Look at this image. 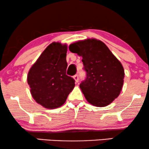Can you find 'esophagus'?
Returning <instances> with one entry per match:
<instances>
[{
  "mask_svg": "<svg viewBox=\"0 0 149 149\" xmlns=\"http://www.w3.org/2000/svg\"><path fill=\"white\" fill-rule=\"evenodd\" d=\"M73 78H74V79L75 80V82L76 83H77V82L79 81V76L77 74H75L74 77H73Z\"/></svg>",
  "mask_w": 149,
  "mask_h": 149,
  "instance_id": "obj_1",
  "label": "esophagus"
}]
</instances>
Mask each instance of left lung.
Segmentation results:
<instances>
[{
  "instance_id": "left-lung-1",
  "label": "left lung",
  "mask_w": 149,
  "mask_h": 149,
  "mask_svg": "<svg viewBox=\"0 0 149 149\" xmlns=\"http://www.w3.org/2000/svg\"><path fill=\"white\" fill-rule=\"evenodd\" d=\"M69 49L82 56L86 77L79 87L88 102L99 107L113 102L124 84L122 63L105 44L94 38L71 44Z\"/></svg>"
}]
</instances>
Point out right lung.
I'll list each match as a JSON object with an SVG mask.
<instances>
[{
    "label": "right lung",
    "mask_w": 149,
    "mask_h": 149,
    "mask_svg": "<svg viewBox=\"0 0 149 149\" xmlns=\"http://www.w3.org/2000/svg\"><path fill=\"white\" fill-rule=\"evenodd\" d=\"M67 45H49L31 68L27 75L33 98L46 108L60 107L74 87L75 81L66 74Z\"/></svg>",
    "instance_id": "1"
}]
</instances>
